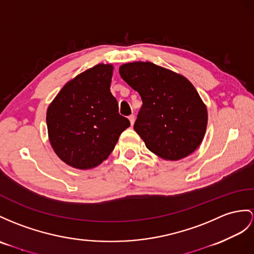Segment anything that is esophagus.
I'll return each instance as SVG.
<instances>
[{
	"mask_svg": "<svg viewBox=\"0 0 254 254\" xmlns=\"http://www.w3.org/2000/svg\"><path fill=\"white\" fill-rule=\"evenodd\" d=\"M128 119H129V121H130V124H131V126H132L133 124H134V121H135V116L133 114H131L130 116L128 117Z\"/></svg>",
	"mask_w": 254,
	"mask_h": 254,
	"instance_id": "obj_1",
	"label": "esophagus"
}]
</instances>
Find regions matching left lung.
I'll return each mask as SVG.
<instances>
[{"label":"left lung","mask_w":254,"mask_h":254,"mask_svg":"<svg viewBox=\"0 0 254 254\" xmlns=\"http://www.w3.org/2000/svg\"><path fill=\"white\" fill-rule=\"evenodd\" d=\"M120 74L142 99L133 129L148 150L164 159L179 160L199 146L207 109L189 79L152 63L123 64Z\"/></svg>","instance_id":"left-lung-1"}]
</instances>
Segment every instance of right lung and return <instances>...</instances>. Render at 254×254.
Wrapping results in <instances>:
<instances>
[{"mask_svg": "<svg viewBox=\"0 0 254 254\" xmlns=\"http://www.w3.org/2000/svg\"><path fill=\"white\" fill-rule=\"evenodd\" d=\"M113 66L97 64L66 83L47 109L49 141L58 157L77 169L107 159L130 122L111 94Z\"/></svg>", "mask_w": 254, "mask_h": 254, "instance_id": "add662e5", "label": "right lung"}]
</instances>
